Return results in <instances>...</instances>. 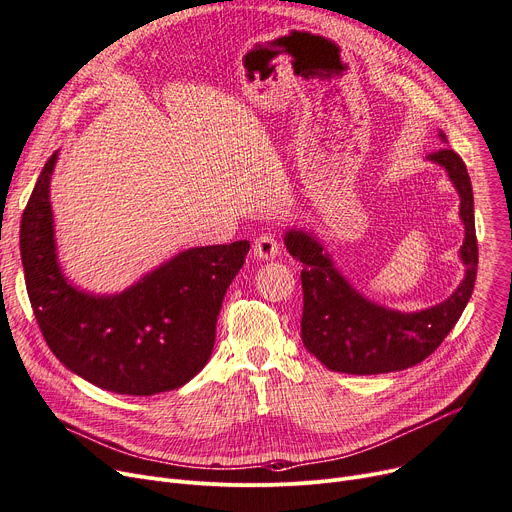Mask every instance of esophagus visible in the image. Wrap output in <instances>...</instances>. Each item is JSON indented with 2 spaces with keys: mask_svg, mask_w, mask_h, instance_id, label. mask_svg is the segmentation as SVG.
<instances>
[{
  "mask_svg": "<svg viewBox=\"0 0 512 512\" xmlns=\"http://www.w3.org/2000/svg\"><path fill=\"white\" fill-rule=\"evenodd\" d=\"M280 253V247H278V240L272 236V234H261L255 245H253V255L261 261H272L276 259V255Z\"/></svg>",
  "mask_w": 512,
  "mask_h": 512,
  "instance_id": "obj_1",
  "label": "esophagus"
}]
</instances>
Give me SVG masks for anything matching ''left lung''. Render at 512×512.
Returning <instances> with one entry per match:
<instances>
[{"label":"left lung","mask_w":512,"mask_h":512,"mask_svg":"<svg viewBox=\"0 0 512 512\" xmlns=\"http://www.w3.org/2000/svg\"><path fill=\"white\" fill-rule=\"evenodd\" d=\"M440 139L446 143L442 132ZM427 159L442 166L454 184L461 197L459 215L465 226L459 251L465 278L446 301L413 313L373 303L336 270L313 232L290 228L284 234L288 253L303 263V344L330 371L375 375L421 363L442 344L471 299L477 276L471 178L465 161L448 147L429 153Z\"/></svg>","instance_id":"1"}]
</instances>
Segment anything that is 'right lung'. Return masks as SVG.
I'll return each mask as SVG.
<instances>
[{"mask_svg":"<svg viewBox=\"0 0 512 512\" xmlns=\"http://www.w3.org/2000/svg\"><path fill=\"white\" fill-rule=\"evenodd\" d=\"M53 153L26 203L20 257L26 290L51 353L97 388L151 396L191 382L211 357L224 294L249 240L174 255L116 294L80 290L58 263L49 182Z\"/></svg>","mask_w":512,"mask_h":512,"instance_id":"add662e5","label":"right lung"}]
</instances>
